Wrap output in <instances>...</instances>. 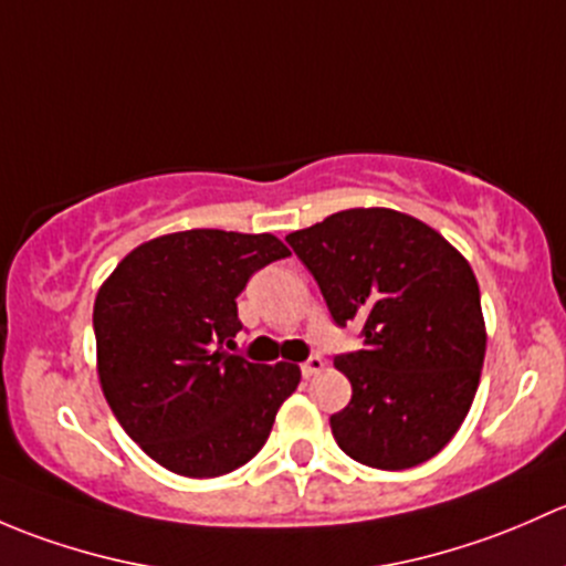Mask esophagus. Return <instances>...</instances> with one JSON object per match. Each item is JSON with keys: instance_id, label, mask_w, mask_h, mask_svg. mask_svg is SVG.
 <instances>
[{"instance_id": "1", "label": "esophagus", "mask_w": 566, "mask_h": 566, "mask_svg": "<svg viewBox=\"0 0 566 566\" xmlns=\"http://www.w3.org/2000/svg\"><path fill=\"white\" fill-rule=\"evenodd\" d=\"M300 368H302V376L311 378V376H316V373L324 370V359L322 357H311V359H305Z\"/></svg>"}]
</instances>
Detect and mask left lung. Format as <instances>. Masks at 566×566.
I'll return each mask as SVG.
<instances>
[{
  "mask_svg": "<svg viewBox=\"0 0 566 566\" xmlns=\"http://www.w3.org/2000/svg\"><path fill=\"white\" fill-rule=\"evenodd\" d=\"M337 326L365 346L335 357L352 400L332 413L357 463L403 471L439 455L471 409L485 359L480 285L439 231L395 209H343L285 237Z\"/></svg>",
  "mask_w": 566,
  "mask_h": 566,
  "instance_id": "8db88e82",
  "label": "left lung"
}]
</instances>
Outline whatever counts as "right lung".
I'll return each instance as SVG.
<instances>
[{
    "instance_id": "obj_1",
    "label": "right lung",
    "mask_w": 566,
    "mask_h": 566,
    "mask_svg": "<svg viewBox=\"0 0 566 566\" xmlns=\"http://www.w3.org/2000/svg\"><path fill=\"white\" fill-rule=\"evenodd\" d=\"M289 248L272 234L193 229L125 255L95 296L97 376L125 433L163 469L220 476L270 439L300 384L291 363H248L234 348L237 296Z\"/></svg>"
}]
</instances>
